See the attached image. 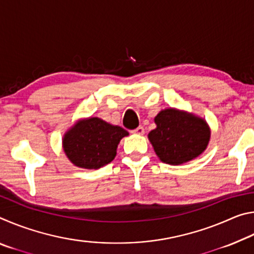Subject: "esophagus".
Masks as SVG:
<instances>
[{"label": "esophagus", "instance_id": "1", "mask_svg": "<svg viewBox=\"0 0 254 254\" xmlns=\"http://www.w3.org/2000/svg\"><path fill=\"white\" fill-rule=\"evenodd\" d=\"M132 133H134V134L142 135V134H144V128H143V127H136L135 130H133Z\"/></svg>", "mask_w": 254, "mask_h": 254}]
</instances>
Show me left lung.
<instances>
[{"label":"left lung","mask_w":254,"mask_h":254,"mask_svg":"<svg viewBox=\"0 0 254 254\" xmlns=\"http://www.w3.org/2000/svg\"><path fill=\"white\" fill-rule=\"evenodd\" d=\"M157 127L148 134L162 162L178 166L199 156L207 148L210 128L204 119L177 109H166L154 118Z\"/></svg>","instance_id":"left-lung-1"}]
</instances>
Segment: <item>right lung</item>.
Returning <instances> with one entry per match:
<instances>
[{"label":"right lung","instance_id":"right-lung-1","mask_svg":"<svg viewBox=\"0 0 254 254\" xmlns=\"http://www.w3.org/2000/svg\"><path fill=\"white\" fill-rule=\"evenodd\" d=\"M127 135L128 132L121 127L98 118H88L79 120L65 133L63 148L76 167L98 169L113 160L118 144Z\"/></svg>","mask_w":254,"mask_h":254}]
</instances>
